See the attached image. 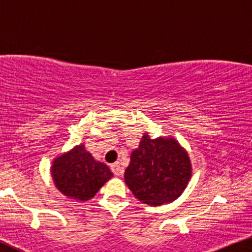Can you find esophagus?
Instances as JSON below:
<instances>
[{
    "label": "esophagus",
    "mask_w": 252,
    "mask_h": 252,
    "mask_svg": "<svg viewBox=\"0 0 252 252\" xmlns=\"http://www.w3.org/2000/svg\"><path fill=\"white\" fill-rule=\"evenodd\" d=\"M111 170H112V172H113L115 175H121L122 172H123L120 163H113V164H112L111 165Z\"/></svg>",
    "instance_id": "1"
}]
</instances>
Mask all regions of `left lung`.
<instances>
[{"label": "left lung", "instance_id": "8db88e82", "mask_svg": "<svg viewBox=\"0 0 252 252\" xmlns=\"http://www.w3.org/2000/svg\"><path fill=\"white\" fill-rule=\"evenodd\" d=\"M192 175L189 154L173 137L152 139L146 132L131 153L125 181L138 200L150 206L178 199Z\"/></svg>", "mask_w": 252, "mask_h": 252}]
</instances>
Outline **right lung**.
Here are the masks:
<instances>
[{
  "mask_svg": "<svg viewBox=\"0 0 252 252\" xmlns=\"http://www.w3.org/2000/svg\"><path fill=\"white\" fill-rule=\"evenodd\" d=\"M51 176L60 192L76 201H88L108 180L113 178L106 164L94 158L85 144L56 156Z\"/></svg>",
  "mask_w": 252,
  "mask_h": 252,
  "instance_id": "add662e5",
  "label": "right lung"
}]
</instances>
